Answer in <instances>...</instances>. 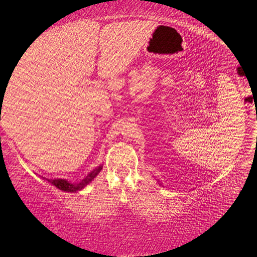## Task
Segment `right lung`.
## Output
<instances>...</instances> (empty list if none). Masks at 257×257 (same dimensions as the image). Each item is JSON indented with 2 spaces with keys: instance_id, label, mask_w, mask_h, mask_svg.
<instances>
[{
  "instance_id": "right-lung-1",
  "label": "right lung",
  "mask_w": 257,
  "mask_h": 257,
  "mask_svg": "<svg viewBox=\"0 0 257 257\" xmlns=\"http://www.w3.org/2000/svg\"><path fill=\"white\" fill-rule=\"evenodd\" d=\"M102 168H103V166H98L97 168L93 169L92 172L85 176L80 182H77V183H71V182H68L67 180H65V179H53V180H52V179H51V180H49V179H46V180L50 182L51 184H53L54 186H56V188H58L61 191L77 192V191L82 190L84 186H87V184H89L93 180V179H94L98 175V173L100 172V170H102Z\"/></svg>"
}]
</instances>
